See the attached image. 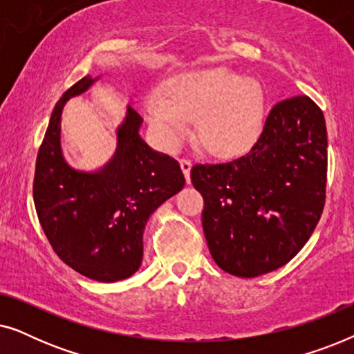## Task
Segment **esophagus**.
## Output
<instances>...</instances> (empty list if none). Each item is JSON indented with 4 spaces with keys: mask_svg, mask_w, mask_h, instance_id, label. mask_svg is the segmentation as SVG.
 I'll return each instance as SVG.
<instances>
[{
    "mask_svg": "<svg viewBox=\"0 0 354 354\" xmlns=\"http://www.w3.org/2000/svg\"><path fill=\"white\" fill-rule=\"evenodd\" d=\"M180 167L183 176L187 178V183H190V171H192V161L188 158H180Z\"/></svg>",
    "mask_w": 354,
    "mask_h": 354,
    "instance_id": "1",
    "label": "esophagus"
}]
</instances>
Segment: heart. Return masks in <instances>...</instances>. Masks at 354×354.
I'll list each match as a JSON object with an SVG mask.
<instances>
[{"label":"heart","instance_id":"obj_1","mask_svg":"<svg viewBox=\"0 0 354 354\" xmlns=\"http://www.w3.org/2000/svg\"><path fill=\"white\" fill-rule=\"evenodd\" d=\"M145 113L159 138L177 148L190 133L217 156H236L253 147L266 119V95L258 80L225 67H206L174 75L162 91H149Z\"/></svg>","mask_w":354,"mask_h":354}]
</instances>
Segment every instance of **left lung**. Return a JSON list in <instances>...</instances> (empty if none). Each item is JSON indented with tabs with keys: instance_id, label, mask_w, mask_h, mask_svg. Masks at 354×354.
Listing matches in <instances>:
<instances>
[{
	"instance_id": "obj_1",
	"label": "left lung",
	"mask_w": 354,
	"mask_h": 354,
	"mask_svg": "<svg viewBox=\"0 0 354 354\" xmlns=\"http://www.w3.org/2000/svg\"><path fill=\"white\" fill-rule=\"evenodd\" d=\"M201 222L209 253L222 270L258 277L298 254L326 205L327 130L309 96L279 101L245 156L195 164Z\"/></svg>"
}]
</instances>
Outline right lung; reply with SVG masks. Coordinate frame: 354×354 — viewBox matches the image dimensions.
Returning a JSON list of instances; mask_svg holds the SVG:
<instances>
[{
  "mask_svg": "<svg viewBox=\"0 0 354 354\" xmlns=\"http://www.w3.org/2000/svg\"><path fill=\"white\" fill-rule=\"evenodd\" d=\"M90 75L71 86L53 109L38 149L33 201L55 253L77 272L98 282H118L137 272L147 221L185 185L176 159L153 151L138 135L143 119L129 106L118 129L114 158L98 172H79L61 153V114L66 101L93 84Z\"/></svg>",
  "mask_w": 354,
  "mask_h": 354,
  "instance_id": "1",
  "label": "right lung"
}]
</instances>
